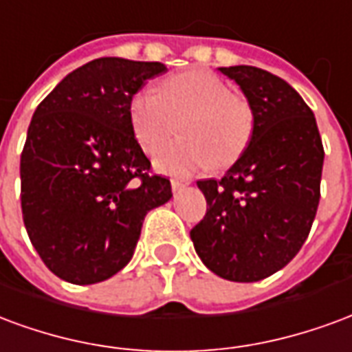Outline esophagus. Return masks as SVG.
Instances as JSON below:
<instances>
[{
  "instance_id": "obj_1",
  "label": "esophagus",
  "mask_w": 352,
  "mask_h": 352,
  "mask_svg": "<svg viewBox=\"0 0 352 352\" xmlns=\"http://www.w3.org/2000/svg\"><path fill=\"white\" fill-rule=\"evenodd\" d=\"M170 184H173L174 191H178V189H182V187L187 186V182H182V179H173Z\"/></svg>"
}]
</instances>
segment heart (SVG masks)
Returning a JSON list of instances; mask_svg holds the SVG:
<instances>
[{
    "mask_svg": "<svg viewBox=\"0 0 352 352\" xmlns=\"http://www.w3.org/2000/svg\"><path fill=\"white\" fill-rule=\"evenodd\" d=\"M129 118L148 153L165 144L179 123L182 138L159 151L155 165L182 178L210 165H230L248 148L255 129L250 101L208 71L174 74L163 82L161 91L140 89L131 99Z\"/></svg>",
    "mask_w": 352,
    "mask_h": 352,
    "instance_id": "heart-1",
    "label": "heart"
}]
</instances>
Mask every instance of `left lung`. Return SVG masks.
I'll return each mask as SVG.
<instances>
[{
	"mask_svg": "<svg viewBox=\"0 0 352 352\" xmlns=\"http://www.w3.org/2000/svg\"><path fill=\"white\" fill-rule=\"evenodd\" d=\"M248 97L255 129L221 179H201L206 215L195 251L219 278L253 283L291 263L320 199L324 148L311 109L283 78L251 65L219 67Z\"/></svg>",
	"mask_w": 352,
	"mask_h": 352,
	"instance_id": "1",
	"label": "left lung"
}]
</instances>
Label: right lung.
Listing matches in <instances>:
<instances>
[{"label": "right lung", "mask_w": 352, "mask_h": 352, "mask_svg": "<svg viewBox=\"0 0 352 352\" xmlns=\"http://www.w3.org/2000/svg\"><path fill=\"white\" fill-rule=\"evenodd\" d=\"M165 71L159 61L99 58L69 73L33 114L20 155L22 217L46 268L63 281L118 274L146 214L173 197L129 118L133 95Z\"/></svg>", "instance_id": "add662e5"}]
</instances>
